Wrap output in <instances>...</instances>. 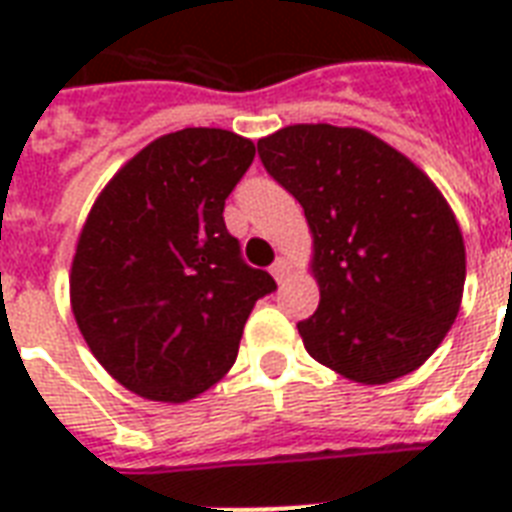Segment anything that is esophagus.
<instances>
[{"mask_svg": "<svg viewBox=\"0 0 512 512\" xmlns=\"http://www.w3.org/2000/svg\"><path fill=\"white\" fill-rule=\"evenodd\" d=\"M287 268H289L287 260H284V257H279V260L271 265V276L281 284V281H284V276H287Z\"/></svg>", "mask_w": 512, "mask_h": 512, "instance_id": "1", "label": "esophagus"}]
</instances>
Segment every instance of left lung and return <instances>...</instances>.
Instances as JSON below:
<instances>
[{
	"instance_id": "8db88e82",
	"label": "left lung",
	"mask_w": 512,
	"mask_h": 512,
	"mask_svg": "<svg viewBox=\"0 0 512 512\" xmlns=\"http://www.w3.org/2000/svg\"><path fill=\"white\" fill-rule=\"evenodd\" d=\"M313 231L321 303L297 324L319 364L364 385L414 372L457 319L460 225L430 177L356 127L295 124L257 143Z\"/></svg>"
}]
</instances>
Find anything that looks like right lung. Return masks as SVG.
Masks as SVG:
<instances>
[{
  "instance_id": "1",
  "label": "right lung",
  "mask_w": 512,
  "mask_h": 512,
  "mask_svg": "<svg viewBox=\"0 0 512 512\" xmlns=\"http://www.w3.org/2000/svg\"><path fill=\"white\" fill-rule=\"evenodd\" d=\"M252 140L188 127L154 140L100 193L76 244L71 305L106 372L151 401H188L236 361L249 313L276 292L223 220Z\"/></svg>"
}]
</instances>
